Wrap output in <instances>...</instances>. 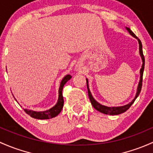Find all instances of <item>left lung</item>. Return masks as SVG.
<instances>
[{
	"label": "left lung",
	"mask_w": 153,
	"mask_h": 153,
	"mask_svg": "<svg viewBox=\"0 0 153 153\" xmlns=\"http://www.w3.org/2000/svg\"><path fill=\"white\" fill-rule=\"evenodd\" d=\"M126 29L128 30L131 35L133 36V37L136 38L139 41V53H140V56L141 57V59H142V66H141V68L140 70V81H139V85H138L137 88V91H136V97H135L134 99L131 101L130 103L127 104V105H123V106H119V107H108V106L102 105L101 104H100L99 102H97L94 99V97H92L91 94V91H90L89 88V82H88V79H86V84H87V89H88V94H89V97L90 99V101H91V105H93V107L96 109V110L98 111L101 112L102 114H108V115H118L120 114L124 113V112L126 111L128 108L132 105V104L134 102V101L136 100V98L138 97V96L139 95L141 90V86H142V78H143V72H144V56L143 55V51H142V44H141V42L140 41L139 38L135 35V33H133L132 30L130 29L129 28H127Z\"/></svg>",
	"instance_id": "left-lung-1"
}]
</instances>
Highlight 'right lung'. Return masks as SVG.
<instances>
[{"mask_svg":"<svg viewBox=\"0 0 153 153\" xmlns=\"http://www.w3.org/2000/svg\"><path fill=\"white\" fill-rule=\"evenodd\" d=\"M71 78V75H67L62 79V82H61L60 87H59V99H58V102L53 107L50 108L49 110L45 111H34L32 110L24 109L25 113L27 114L30 115L33 118L37 119V120H48V119L53 118V117H56L62 111V109L63 108L64 106V98L63 95H62V90H63L64 86Z\"/></svg>","mask_w":153,"mask_h":153,"instance_id":"add662e5","label":"right lung"}]
</instances>
